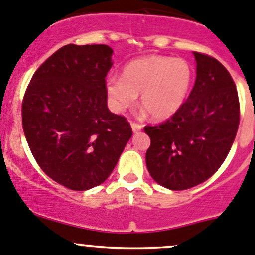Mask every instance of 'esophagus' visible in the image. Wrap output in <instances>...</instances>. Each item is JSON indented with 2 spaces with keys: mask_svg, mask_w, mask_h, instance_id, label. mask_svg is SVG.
<instances>
[{
  "mask_svg": "<svg viewBox=\"0 0 255 255\" xmlns=\"http://www.w3.org/2000/svg\"><path fill=\"white\" fill-rule=\"evenodd\" d=\"M130 126H132L133 132H139V130L143 128V126L139 125V123H137V122H132L130 123Z\"/></svg>",
  "mask_w": 255,
  "mask_h": 255,
  "instance_id": "esophagus-1",
  "label": "esophagus"
}]
</instances>
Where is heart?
<instances>
[{"label":"heart","instance_id":"obj_1","mask_svg":"<svg viewBox=\"0 0 255 255\" xmlns=\"http://www.w3.org/2000/svg\"><path fill=\"white\" fill-rule=\"evenodd\" d=\"M192 81L194 70L185 59L146 55L126 64L121 78L107 79L106 92L117 112L130 109L140 94V106L155 120H164L184 105Z\"/></svg>","mask_w":255,"mask_h":255}]
</instances>
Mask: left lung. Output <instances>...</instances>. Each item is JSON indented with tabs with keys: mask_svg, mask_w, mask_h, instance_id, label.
I'll use <instances>...</instances> for the list:
<instances>
[{
	"mask_svg": "<svg viewBox=\"0 0 255 255\" xmlns=\"http://www.w3.org/2000/svg\"><path fill=\"white\" fill-rule=\"evenodd\" d=\"M196 81L179 111L156 126L145 163L166 189L186 190L210 179L227 158L239 126V100L227 69L212 56L194 51Z\"/></svg>",
	"mask_w": 255,
	"mask_h": 255,
	"instance_id": "8db88e82",
	"label": "left lung"
}]
</instances>
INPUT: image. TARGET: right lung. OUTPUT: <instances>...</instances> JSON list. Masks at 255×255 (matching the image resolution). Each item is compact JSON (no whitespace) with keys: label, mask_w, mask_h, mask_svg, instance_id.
<instances>
[{"label":"right lung","mask_w":255,"mask_h":255,"mask_svg":"<svg viewBox=\"0 0 255 255\" xmlns=\"http://www.w3.org/2000/svg\"><path fill=\"white\" fill-rule=\"evenodd\" d=\"M112 53L105 44L64 45L38 68L25 90V139L40 169L66 189L102 184L132 137L127 118L107 109Z\"/></svg>","instance_id":"add662e5"}]
</instances>
